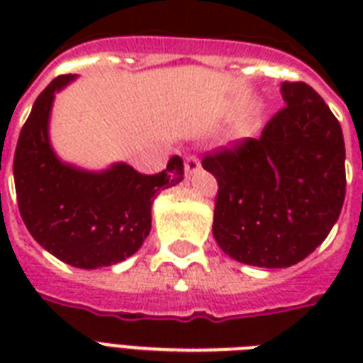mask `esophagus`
Listing matches in <instances>:
<instances>
[{
	"instance_id": "34e87169",
	"label": "esophagus",
	"mask_w": 363,
	"mask_h": 363,
	"mask_svg": "<svg viewBox=\"0 0 363 363\" xmlns=\"http://www.w3.org/2000/svg\"><path fill=\"white\" fill-rule=\"evenodd\" d=\"M199 169H201V162H199V158H196V156H186V158H184V171H186L188 177L196 175Z\"/></svg>"
}]
</instances>
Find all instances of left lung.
I'll list each match as a JSON object with an SVG mask.
<instances>
[{"instance_id":"8db88e82","label":"left lung","mask_w":363,"mask_h":363,"mask_svg":"<svg viewBox=\"0 0 363 363\" xmlns=\"http://www.w3.org/2000/svg\"><path fill=\"white\" fill-rule=\"evenodd\" d=\"M259 139L203 160L218 181L213 235L241 264L282 269L309 256L343 209L341 124L305 82H282Z\"/></svg>"}]
</instances>
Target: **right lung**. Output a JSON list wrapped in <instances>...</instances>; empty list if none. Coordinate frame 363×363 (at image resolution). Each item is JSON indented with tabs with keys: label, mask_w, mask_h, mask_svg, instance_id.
<instances>
[{
	"label": "right lung",
	"mask_w": 363,
	"mask_h": 363,
	"mask_svg": "<svg viewBox=\"0 0 363 363\" xmlns=\"http://www.w3.org/2000/svg\"><path fill=\"white\" fill-rule=\"evenodd\" d=\"M75 79H54L35 99L14 152V186L31 238L65 264L98 269L141 248L154 198L182 181L184 165L173 156L162 173L141 175L125 162L99 171L64 162L50 141V115L56 94Z\"/></svg>",
	"instance_id": "obj_1"
}]
</instances>
